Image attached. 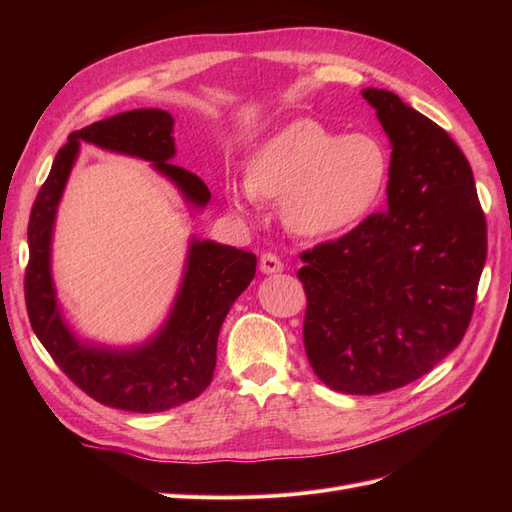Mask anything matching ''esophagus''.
Masks as SVG:
<instances>
[{
	"label": "esophagus",
	"instance_id": "esophagus-1",
	"mask_svg": "<svg viewBox=\"0 0 512 512\" xmlns=\"http://www.w3.org/2000/svg\"><path fill=\"white\" fill-rule=\"evenodd\" d=\"M260 271L265 273V275L280 273V271H284V265H282V260L277 258L275 254L267 252V254H262V256H260Z\"/></svg>",
	"mask_w": 512,
	"mask_h": 512
}]
</instances>
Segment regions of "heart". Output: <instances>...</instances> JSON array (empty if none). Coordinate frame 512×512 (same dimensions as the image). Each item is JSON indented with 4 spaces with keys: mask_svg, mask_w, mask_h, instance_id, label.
Listing matches in <instances>:
<instances>
[{
    "mask_svg": "<svg viewBox=\"0 0 512 512\" xmlns=\"http://www.w3.org/2000/svg\"><path fill=\"white\" fill-rule=\"evenodd\" d=\"M386 151L371 134H337L312 119L288 123L247 162L245 179H228L230 207L280 200L282 220L299 237L350 228L374 207L386 179Z\"/></svg>",
    "mask_w": 512,
    "mask_h": 512,
    "instance_id": "heart-1",
    "label": "heart"
}]
</instances>
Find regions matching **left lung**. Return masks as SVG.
Instances as JSON below:
<instances>
[{"label":"left lung","mask_w":512,"mask_h":512,"mask_svg":"<svg viewBox=\"0 0 512 512\" xmlns=\"http://www.w3.org/2000/svg\"><path fill=\"white\" fill-rule=\"evenodd\" d=\"M391 141L386 209L303 252V342L333 391L406 386L453 352L470 324L487 258V224L470 162L393 91L367 87Z\"/></svg>","instance_id":"1"}]
</instances>
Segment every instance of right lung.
I'll return each instance as SVG.
<instances>
[{
	"label": "right lung",
	"mask_w": 512,
	"mask_h": 512,
	"mask_svg": "<svg viewBox=\"0 0 512 512\" xmlns=\"http://www.w3.org/2000/svg\"><path fill=\"white\" fill-rule=\"evenodd\" d=\"M175 119L162 108H136L91 123L68 136L40 188L27 226V316L59 369L100 404L128 412H164L203 393L215 369L222 322L256 275V256L237 247L192 237L181 286L160 331L145 344L111 348L76 337L61 314L51 273V243L59 200L81 143L149 162L203 209L211 192L203 179L173 164Z\"/></svg>",
	"instance_id": "add662e5"
}]
</instances>
